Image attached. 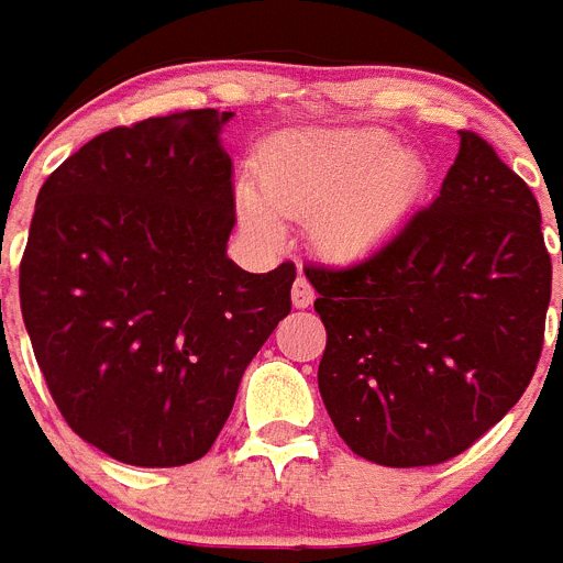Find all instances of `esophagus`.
<instances>
[{
    "label": "esophagus",
    "mask_w": 563,
    "mask_h": 563,
    "mask_svg": "<svg viewBox=\"0 0 563 563\" xmlns=\"http://www.w3.org/2000/svg\"><path fill=\"white\" fill-rule=\"evenodd\" d=\"M291 303H295V309H309L314 303V289L306 277H297L295 286H291Z\"/></svg>",
    "instance_id": "esophagus-1"
}]
</instances>
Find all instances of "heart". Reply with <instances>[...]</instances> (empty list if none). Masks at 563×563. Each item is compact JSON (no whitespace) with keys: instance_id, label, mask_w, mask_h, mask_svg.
Here are the masks:
<instances>
[{"instance_id":"heart-1","label":"heart","mask_w":563,"mask_h":563,"mask_svg":"<svg viewBox=\"0 0 563 563\" xmlns=\"http://www.w3.org/2000/svg\"><path fill=\"white\" fill-rule=\"evenodd\" d=\"M428 181V162L390 132H323L274 147L263 167L269 202L245 187L242 210L260 234L277 231V213L314 219V249L332 263H358L405 225Z\"/></svg>"}]
</instances>
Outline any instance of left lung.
<instances>
[{"label":"left lung","instance_id":"obj_1","mask_svg":"<svg viewBox=\"0 0 563 563\" xmlns=\"http://www.w3.org/2000/svg\"><path fill=\"white\" fill-rule=\"evenodd\" d=\"M303 272L327 327L321 399L369 463L463 454L538 367L552 291L541 208L474 132H460L440 196L385 249L353 268Z\"/></svg>","mask_w":563,"mask_h":563}]
</instances>
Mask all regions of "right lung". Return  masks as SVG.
Segmentation results:
<instances>
[{
  "mask_svg": "<svg viewBox=\"0 0 563 563\" xmlns=\"http://www.w3.org/2000/svg\"><path fill=\"white\" fill-rule=\"evenodd\" d=\"M231 118L187 109L115 126L36 196L22 321L68 428L118 463L208 454L242 373L291 312V263L249 274L228 260Z\"/></svg>",
  "mask_w": 563,
  "mask_h": 563,
  "instance_id": "1",
  "label": "right lung"
}]
</instances>
